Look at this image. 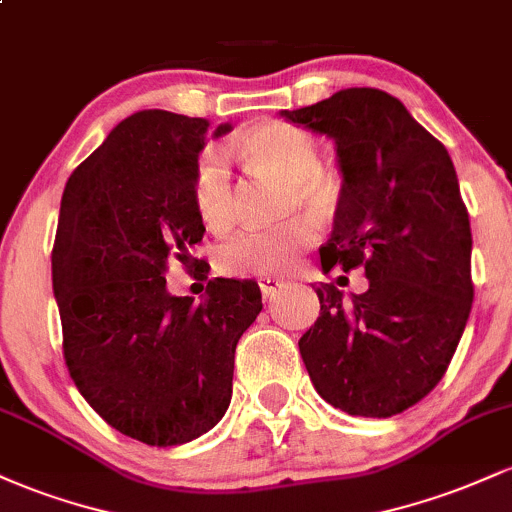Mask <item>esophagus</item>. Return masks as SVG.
I'll use <instances>...</instances> for the list:
<instances>
[{"instance_id":"obj_1","label":"esophagus","mask_w":512,"mask_h":512,"mask_svg":"<svg viewBox=\"0 0 512 512\" xmlns=\"http://www.w3.org/2000/svg\"><path fill=\"white\" fill-rule=\"evenodd\" d=\"M260 289H262V296L264 298H272L276 291L279 289H284L286 286V281L284 279H276V276H260Z\"/></svg>"}]
</instances>
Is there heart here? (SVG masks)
<instances>
[{
    "label": "heart",
    "mask_w": 512,
    "mask_h": 512,
    "mask_svg": "<svg viewBox=\"0 0 512 512\" xmlns=\"http://www.w3.org/2000/svg\"><path fill=\"white\" fill-rule=\"evenodd\" d=\"M252 168L286 180L289 192L284 214L313 211L330 216L344 199V175L320 163V142L291 122H264L236 142ZM192 199L211 231L221 233L238 219V187L226 151L209 146L197 158L192 175ZM317 226L310 216H293L274 228H248L228 238L216 250V267L223 274L272 276L291 269L305 250L313 248Z\"/></svg>",
    "instance_id": "1"
}]
</instances>
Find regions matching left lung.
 <instances>
[{
    "instance_id": "left-lung-1",
    "label": "left lung",
    "mask_w": 512,
    "mask_h": 512,
    "mask_svg": "<svg viewBox=\"0 0 512 512\" xmlns=\"http://www.w3.org/2000/svg\"><path fill=\"white\" fill-rule=\"evenodd\" d=\"M281 117L334 139L344 199L322 267H363L366 293L315 289L298 349L315 390L351 416L387 419L440 383L472 310V228L448 149L378 88H344Z\"/></svg>"
}]
</instances>
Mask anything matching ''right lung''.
Returning a JSON list of instances; mask_svg holds the SVG:
<instances>
[{"label": "right lung", "mask_w": 512, "mask_h": 512, "mask_svg": "<svg viewBox=\"0 0 512 512\" xmlns=\"http://www.w3.org/2000/svg\"><path fill=\"white\" fill-rule=\"evenodd\" d=\"M231 132L202 117L142 110L122 120L69 175L52 289L74 385L115 431L156 448L190 443L231 404L236 344L262 310L250 279H214L207 301L170 296L204 223L192 199L197 156Z\"/></svg>", "instance_id": "1"}]
</instances>
